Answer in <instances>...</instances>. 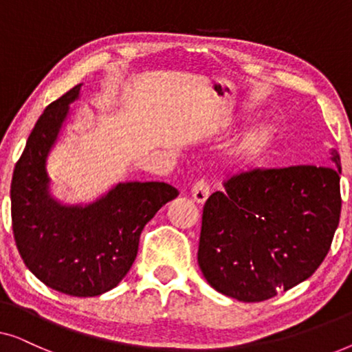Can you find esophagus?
<instances>
[{"label":"esophagus","instance_id":"34e87169","mask_svg":"<svg viewBox=\"0 0 352 352\" xmlns=\"http://www.w3.org/2000/svg\"><path fill=\"white\" fill-rule=\"evenodd\" d=\"M192 197L197 204H205L210 197V182L206 179H199L192 187Z\"/></svg>","mask_w":352,"mask_h":352}]
</instances>
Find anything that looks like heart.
<instances>
[{"label":"heart","instance_id":"b5f03b06","mask_svg":"<svg viewBox=\"0 0 352 352\" xmlns=\"http://www.w3.org/2000/svg\"><path fill=\"white\" fill-rule=\"evenodd\" d=\"M277 139V129L271 123H261L253 126L239 139L230 151V158L239 168L248 170L261 163L272 151Z\"/></svg>","mask_w":352,"mask_h":352}]
</instances>
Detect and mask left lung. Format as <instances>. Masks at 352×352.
<instances>
[{
    "instance_id": "1",
    "label": "left lung",
    "mask_w": 352,
    "mask_h": 352,
    "mask_svg": "<svg viewBox=\"0 0 352 352\" xmlns=\"http://www.w3.org/2000/svg\"><path fill=\"white\" fill-rule=\"evenodd\" d=\"M336 166L253 170L224 181L201 214L199 266L216 292L256 302L309 278L340 223Z\"/></svg>"
}]
</instances>
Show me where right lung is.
<instances>
[{"mask_svg":"<svg viewBox=\"0 0 352 352\" xmlns=\"http://www.w3.org/2000/svg\"><path fill=\"white\" fill-rule=\"evenodd\" d=\"M81 85L47 105L28 136L11 182L12 230L33 276L70 296H98L131 269L148 221L179 195L165 182H122L89 205H62L50 194L47 153Z\"/></svg>","mask_w":352,"mask_h":352,"instance_id":"1","label":"right lung"}]
</instances>
